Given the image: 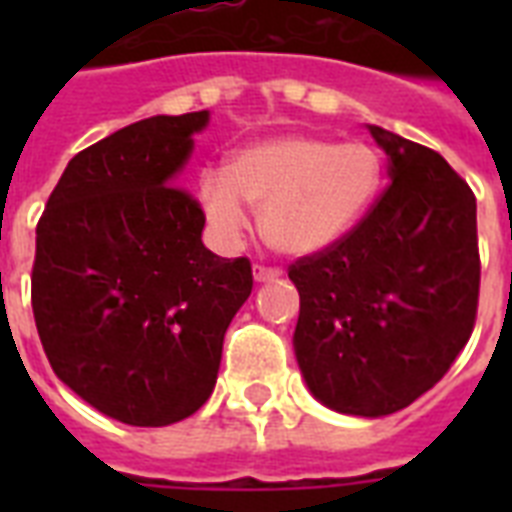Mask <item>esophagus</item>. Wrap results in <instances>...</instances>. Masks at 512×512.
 <instances>
[{
	"mask_svg": "<svg viewBox=\"0 0 512 512\" xmlns=\"http://www.w3.org/2000/svg\"><path fill=\"white\" fill-rule=\"evenodd\" d=\"M281 268H273V265H255V281L265 284V281H276L281 276Z\"/></svg>",
	"mask_w": 512,
	"mask_h": 512,
	"instance_id": "esophagus-1",
	"label": "esophagus"
}]
</instances>
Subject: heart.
<instances>
[{
  "label": "heart",
  "instance_id": "b5f03b06",
  "mask_svg": "<svg viewBox=\"0 0 512 512\" xmlns=\"http://www.w3.org/2000/svg\"><path fill=\"white\" fill-rule=\"evenodd\" d=\"M380 154L369 143L276 135L239 148L225 170L199 175V204L225 241L247 228V204L260 207L265 241L284 255L308 257L348 236L380 188Z\"/></svg>",
  "mask_w": 512,
  "mask_h": 512
}]
</instances>
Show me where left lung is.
<instances>
[{"label": "left lung", "mask_w": 512, "mask_h": 512, "mask_svg": "<svg viewBox=\"0 0 512 512\" xmlns=\"http://www.w3.org/2000/svg\"><path fill=\"white\" fill-rule=\"evenodd\" d=\"M388 188L361 223L289 265L300 292L295 356L321 404L385 417L436 385L478 311L476 196L430 148L369 124Z\"/></svg>", "instance_id": "left-lung-1"}]
</instances>
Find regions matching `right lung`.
Returning <instances> with one entry per match:
<instances>
[{
	"label": "right lung",
	"mask_w": 512,
	"mask_h": 512,
	"mask_svg": "<svg viewBox=\"0 0 512 512\" xmlns=\"http://www.w3.org/2000/svg\"><path fill=\"white\" fill-rule=\"evenodd\" d=\"M207 122L151 116L79 151L36 225L31 308L52 372L138 428L212 396L225 329L252 292L247 257L204 247V212L177 185Z\"/></svg>",
	"instance_id": "add662e5"
}]
</instances>
